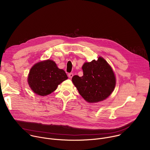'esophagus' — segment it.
I'll use <instances>...</instances> for the list:
<instances>
[{
  "label": "esophagus",
  "mask_w": 150,
  "mask_h": 150,
  "mask_svg": "<svg viewBox=\"0 0 150 150\" xmlns=\"http://www.w3.org/2000/svg\"><path fill=\"white\" fill-rule=\"evenodd\" d=\"M73 76H74V74H72V73H69L68 74V76L69 78H72L73 77Z\"/></svg>",
  "instance_id": "esophagus-1"
}]
</instances>
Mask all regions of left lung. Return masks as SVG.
<instances>
[{
    "label": "left lung",
    "instance_id": "obj_1",
    "mask_svg": "<svg viewBox=\"0 0 150 150\" xmlns=\"http://www.w3.org/2000/svg\"><path fill=\"white\" fill-rule=\"evenodd\" d=\"M83 76L74 75L72 82L80 95L89 103H97L108 98L116 85L114 72L103 58L100 57L82 67Z\"/></svg>",
    "mask_w": 150,
    "mask_h": 150
}]
</instances>
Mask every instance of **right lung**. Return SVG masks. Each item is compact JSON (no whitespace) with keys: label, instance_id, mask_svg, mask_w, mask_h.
<instances>
[{"label":"right lung","instance_id":"1","mask_svg":"<svg viewBox=\"0 0 150 150\" xmlns=\"http://www.w3.org/2000/svg\"><path fill=\"white\" fill-rule=\"evenodd\" d=\"M67 79L65 72L59 69L54 62L47 60L38 62L33 67L28 81L34 93L45 96L53 93L59 84Z\"/></svg>","mask_w":150,"mask_h":150}]
</instances>
